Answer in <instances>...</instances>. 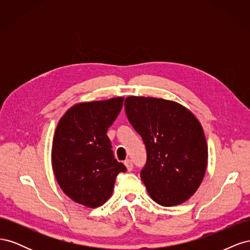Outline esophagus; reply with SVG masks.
<instances>
[{
  "mask_svg": "<svg viewBox=\"0 0 250 250\" xmlns=\"http://www.w3.org/2000/svg\"><path fill=\"white\" fill-rule=\"evenodd\" d=\"M124 164H125V166H126V168H127L128 171H131V170L133 169V164H132V162H131L130 160H126V161L124 162Z\"/></svg>",
  "mask_w": 250,
  "mask_h": 250,
  "instance_id": "1",
  "label": "esophagus"
}]
</instances>
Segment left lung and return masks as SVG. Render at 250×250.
I'll return each mask as SVG.
<instances>
[{
  "mask_svg": "<svg viewBox=\"0 0 250 250\" xmlns=\"http://www.w3.org/2000/svg\"><path fill=\"white\" fill-rule=\"evenodd\" d=\"M124 105L146 146L141 178L150 197L163 207L187 201L201 185L208 166V144L198 119L181 104L160 98L130 96Z\"/></svg>",
  "mask_w": 250,
  "mask_h": 250,
  "instance_id": "left-lung-1",
  "label": "left lung"
}]
</instances>
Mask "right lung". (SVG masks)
<instances>
[{
	"mask_svg": "<svg viewBox=\"0 0 250 250\" xmlns=\"http://www.w3.org/2000/svg\"><path fill=\"white\" fill-rule=\"evenodd\" d=\"M123 100L75 104L59 120L53 138L52 168L59 187L72 200L90 208L111 197L117 175L126 171L113 157L106 134Z\"/></svg>",
	"mask_w": 250,
	"mask_h": 250,
	"instance_id": "add662e5",
	"label": "right lung"
}]
</instances>
